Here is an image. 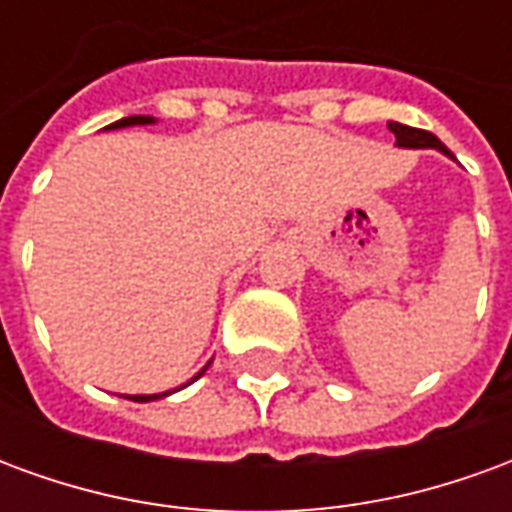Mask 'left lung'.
I'll return each instance as SVG.
<instances>
[{"mask_svg": "<svg viewBox=\"0 0 512 512\" xmlns=\"http://www.w3.org/2000/svg\"><path fill=\"white\" fill-rule=\"evenodd\" d=\"M389 131L395 134L397 147H411V150H419V147H422V150H425V147H433V150H439V153H444L447 158H455L447 147L441 145L436 136L430 134V131L403 126V123H395V120H389Z\"/></svg>", "mask_w": 512, "mask_h": 512, "instance_id": "1", "label": "left lung"}]
</instances>
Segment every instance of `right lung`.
<instances>
[{
  "label": "right lung",
  "instance_id": "add662e5",
  "mask_svg": "<svg viewBox=\"0 0 512 512\" xmlns=\"http://www.w3.org/2000/svg\"><path fill=\"white\" fill-rule=\"evenodd\" d=\"M153 123H156V117H150V115H131V117H123V120H117V123H112V126H106V128H131V126H153ZM208 365H211V362H208ZM208 365L202 367L200 373H197V376L191 378V381H197V378L202 376V373H205V370H208ZM189 381V384H191ZM186 386V384H183ZM180 389V386H178ZM178 389H172V392H178ZM172 392H161V395H128V400H136V403H150V400H158V397H167V395H172Z\"/></svg>",
  "mask_w": 512,
  "mask_h": 512
}]
</instances>
